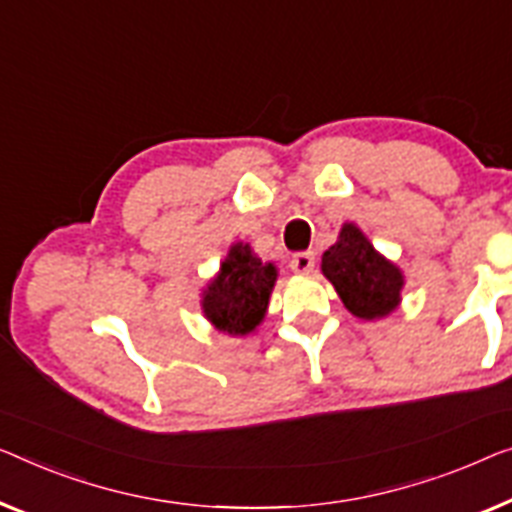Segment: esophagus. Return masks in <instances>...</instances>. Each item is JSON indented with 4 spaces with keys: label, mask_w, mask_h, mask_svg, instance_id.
<instances>
[{
    "label": "esophagus",
    "mask_w": 512,
    "mask_h": 512,
    "mask_svg": "<svg viewBox=\"0 0 512 512\" xmlns=\"http://www.w3.org/2000/svg\"><path fill=\"white\" fill-rule=\"evenodd\" d=\"M315 269V253H296L292 257V271L299 276H308Z\"/></svg>",
    "instance_id": "obj_1"
}]
</instances>
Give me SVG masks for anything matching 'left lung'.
Listing matches in <instances>:
<instances>
[{
    "mask_svg": "<svg viewBox=\"0 0 512 512\" xmlns=\"http://www.w3.org/2000/svg\"><path fill=\"white\" fill-rule=\"evenodd\" d=\"M322 273L354 317L372 322L402 303L404 273L372 246L356 223L340 227L338 241L322 255Z\"/></svg>",
    "mask_w": 512,
    "mask_h": 512,
    "instance_id": "1",
    "label": "left lung"
}]
</instances>
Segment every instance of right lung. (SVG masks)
Returning <instances> with one entry per match:
<instances>
[{
    "mask_svg": "<svg viewBox=\"0 0 512 512\" xmlns=\"http://www.w3.org/2000/svg\"><path fill=\"white\" fill-rule=\"evenodd\" d=\"M278 266L262 262L246 241H236L220 269L202 289V315L213 329L243 338L257 331L269 310Z\"/></svg>",
    "mask_w": 512,
    "mask_h": 512,
    "instance_id": "obj_1",
    "label": "right lung"
}]
</instances>
